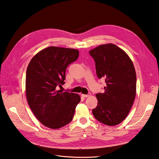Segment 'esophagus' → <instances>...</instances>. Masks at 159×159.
<instances>
[{
    "label": "esophagus",
    "instance_id": "34e87169",
    "mask_svg": "<svg viewBox=\"0 0 159 159\" xmlns=\"http://www.w3.org/2000/svg\"><path fill=\"white\" fill-rule=\"evenodd\" d=\"M91 95V94L89 93V94H88V95H85V94H82L81 95V96H82L83 98H88V97H89V96Z\"/></svg>",
    "mask_w": 159,
    "mask_h": 159
}]
</instances>
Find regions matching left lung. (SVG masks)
I'll return each instance as SVG.
<instances>
[{
    "label": "left lung",
    "mask_w": 159,
    "mask_h": 159,
    "mask_svg": "<svg viewBox=\"0 0 159 159\" xmlns=\"http://www.w3.org/2000/svg\"><path fill=\"white\" fill-rule=\"evenodd\" d=\"M95 61L96 73L105 79L104 92L96 94L95 118L114 126L127 117L136 95L137 77L133 61L127 53L113 44L99 45L89 51Z\"/></svg>",
    "instance_id": "1"
}]
</instances>
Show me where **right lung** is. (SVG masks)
Returning <instances> with one entry per match:
<instances>
[{"label":"right lung","mask_w":159,"mask_h":159,"mask_svg":"<svg viewBox=\"0 0 159 159\" xmlns=\"http://www.w3.org/2000/svg\"><path fill=\"white\" fill-rule=\"evenodd\" d=\"M78 56L76 49L50 46L38 52L28 66L27 102L38 121L47 127L61 128L74 117L80 96L62 92L56 87L65 84L67 67Z\"/></svg>","instance_id":"right-lung-1"}]
</instances>
